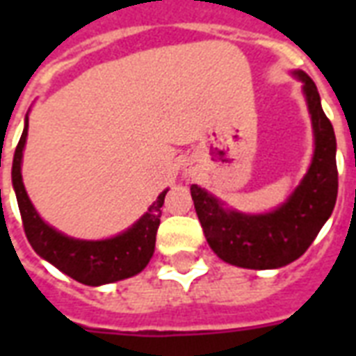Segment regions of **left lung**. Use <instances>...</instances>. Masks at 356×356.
Wrapping results in <instances>:
<instances>
[{"label":"left lung","instance_id":"obj_1","mask_svg":"<svg viewBox=\"0 0 356 356\" xmlns=\"http://www.w3.org/2000/svg\"><path fill=\"white\" fill-rule=\"evenodd\" d=\"M293 75L303 83L316 147L309 172L286 203L268 214H242L223 209L214 195L197 184L190 186L209 245L220 259L240 268L273 270L299 259L314 242L337 203L334 129L321 108L314 81L305 72H293Z\"/></svg>","mask_w":356,"mask_h":356}]
</instances>
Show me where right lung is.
<instances>
[{
    "label": "right lung",
    "mask_w": 356,
    "mask_h": 356,
    "mask_svg": "<svg viewBox=\"0 0 356 356\" xmlns=\"http://www.w3.org/2000/svg\"><path fill=\"white\" fill-rule=\"evenodd\" d=\"M29 120L25 116V127L22 133L13 161V186L18 200L19 214L24 222L25 236L42 259L51 262L57 270L75 281L99 286L108 282L122 281L144 270L153 257L156 240V229L161 225L166 192L164 190L144 216L129 227L125 233L107 240H77L58 233L49 227L35 211L22 181V156L27 138Z\"/></svg>",
    "instance_id": "1"
}]
</instances>
